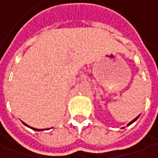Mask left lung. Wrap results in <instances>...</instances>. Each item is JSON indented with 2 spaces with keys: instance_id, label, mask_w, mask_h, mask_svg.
<instances>
[{
  "instance_id": "1",
  "label": "left lung",
  "mask_w": 158,
  "mask_h": 158,
  "mask_svg": "<svg viewBox=\"0 0 158 158\" xmlns=\"http://www.w3.org/2000/svg\"><path fill=\"white\" fill-rule=\"evenodd\" d=\"M138 117H139V115H138V116H137V117H136V118H135V119H134V120H133V121H132V122H130V123H128V124H127V126H129V125H130V124H132V123H135V121H136V120H137V118H138Z\"/></svg>"
}]
</instances>
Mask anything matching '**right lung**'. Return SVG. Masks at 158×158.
Wrapping results in <instances>:
<instances>
[{
  "label": "right lung",
  "mask_w": 158,
  "mask_h": 158,
  "mask_svg": "<svg viewBox=\"0 0 158 158\" xmlns=\"http://www.w3.org/2000/svg\"><path fill=\"white\" fill-rule=\"evenodd\" d=\"M23 124H24V125H26L27 127H30L29 125H27V124H26V123H23ZM30 128H31V129H33V130H35V131H38V132H39V131H43V129H36V128H33V127H30Z\"/></svg>",
  "instance_id": "obj_1"
}]
</instances>
